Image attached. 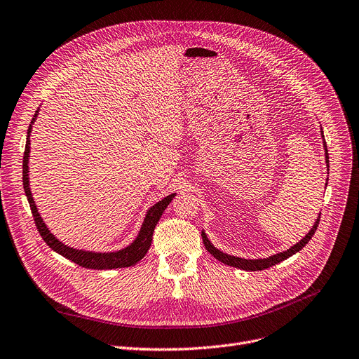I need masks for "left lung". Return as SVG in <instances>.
I'll return each instance as SVG.
<instances>
[{
	"mask_svg": "<svg viewBox=\"0 0 359 359\" xmlns=\"http://www.w3.org/2000/svg\"><path fill=\"white\" fill-rule=\"evenodd\" d=\"M321 137L324 139L323 130H321ZM323 146H324V151H326V153H324V156H326V163H327V168H329V153H327V144H326V142H323ZM327 180H329V178H327ZM326 185H327V182H326ZM318 222H320V215H318V217H317V220H316V224H314L313 228L310 229V232L306 233L299 243H297L295 245H292L291 248L286 250V251H282V252H278V254H273V255H270V257H266V259H254V260L251 259V260H250V259L235 257V255H229V254H226V252H224V251L217 250V248L209 241V238H208V235H206V232H204V231H201V238H203L204 247H206V250L213 255L215 259H217L219 262H222L224 264H228V266H232V267H236V269H243V270H248V271H257V270H264V269H269V267H271V266H275V264H278V263H280V262L289 259V257H291V255H294L295 252L301 251V250L305 247V244H309V241L313 238L314 232L317 231Z\"/></svg>",
	"mask_w": 359,
	"mask_h": 359,
	"instance_id": "8db88e82",
	"label": "left lung"
}]
</instances>
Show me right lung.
I'll use <instances>...</instances> for the list:
<instances>
[{
	"label": "right lung",
	"instance_id": "right-lung-1",
	"mask_svg": "<svg viewBox=\"0 0 359 359\" xmlns=\"http://www.w3.org/2000/svg\"><path fill=\"white\" fill-rule=\"evenodd\" d=\"M39 114V109L35 112L32 118V124L35 123V119ZM32 124L29 126L27 130V137H26V147H25V156H23V187H25V193L27 197V201L30 204L32 215L33 219H35L36 228L43 238V241L49 245V248H53L55 252L61 254L62 257L72 260L73 263L84 267V269H96V270H109V269H119V267H130L137 264L144 255L149 251L151 245V236L153 231H155V226L159 222L162 213L168 208V204L172 201L175 197V193L166 196L161 201H158L155 206H151L144 216L143 225L135 236V240L127 245L123 250L118 251H111V252H95V251H86V250H77L73 247H68L62 244L60 240H57L55 235L49 231V228L45 225L43 219L41 217L36 204L33 201L32 191H30V185H29V158H30V133H32Z\"/></svg>",
	"mask_w": 359,
	"mask_h": 359
}]
</instances>
